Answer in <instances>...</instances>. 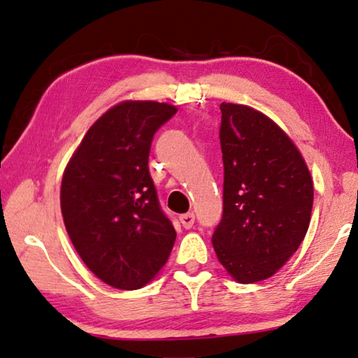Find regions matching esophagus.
Segmentation results:
<instances>
[{"label": "esophagus", "instance_id": "1", "mask_svg": "<svg viewBox=\"0 0 358 358\" xmlns=\"http://www.w3.org/2000/svg\"><path fill=\"white\" fill-rule=\"evenodd\" d=\"M180 223H182V227L185 229H190L193 227V223H195V214H192V212H189V214H184L179 217Z\"/></svg>", "mask_w": 358, "mask_h": 358}]
</instances>
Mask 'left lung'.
I'll return each mask as SVG.
<instances>
[{
    "mask_svg": "<svg viewBox=\"0 0 358 358\" xmlns=\"http://www.w3.org/2000/svg\"><path fill=\"white\" fill-rule=\"evenodd\" d=\"M223 217L212 236L218 261L243 285L271 278L310 227L313 180L289 136L247 105L223 102Z\"/></svg>",
    "mask_w": 358,
    "mask_h": 358,
    "instance_id": "obj_1",
    "label": "left lung"
}]
</instances>
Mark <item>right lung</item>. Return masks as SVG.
I'll use <instances>...</instances> for the list:
<instances>
[{"instance_id":"1","label":"right lung","mask_w":358,"mask_h":358,"mask_svg":"<svg viewBox=\"0 0 358 358\" xmlns=\"http://www.w3.org/2000/svg\"><path fill=\"white\" fill-rule=\"evenodd\" d=\"M176 111L152 100L117 103L86 131L62 176L67 234L87 268L117 289L149 283L174 245L148 160L155 131Z\"/></svg>"}]
</instances>
